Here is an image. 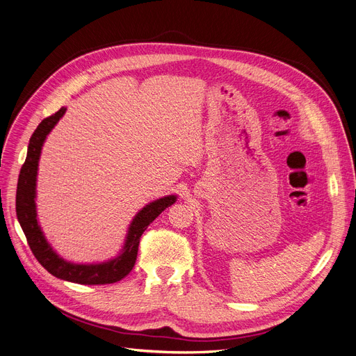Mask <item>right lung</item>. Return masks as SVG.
Segmentation results:
<instances>
[{
  "mask_svg": "<svg viewBox=\"0 0 356 356\" xmlns=\"http://www.w3.org/2000/svg\"><path fill=\"white\" fill-rule=\"evenodd\" d=\"M65 112L66 109L61 108L54 115L41 120V123L30 138L27 158L23 166H21L17 184V218L26 234L27 243L31 248L33 254L50 275L56 276L57 279L79 284L116 283L122 280L124 276H128L131 273V270L134 268L138 256L139 240L145 229L148 228V225L165 210V208H168L177 201V195L159 198L142 208L132 220L122 252L115 259L97 264H76L61 259L47 243L37 221L35 181L41 148H43V143L47 135L56 127V123L60 120V118L65 115Z\"/></svg>",
  "mask_w": 356,
  "mask_h": 356,
  "instance_id": "1",
  "label": "right lung"
}]
</instances>
